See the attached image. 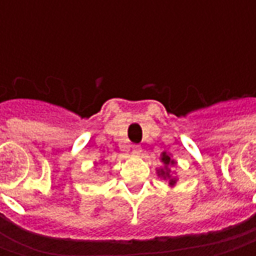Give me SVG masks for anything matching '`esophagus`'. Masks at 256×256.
<instances>
[{
  "mask_svg": "<svg viewBox=\"0 0 256 256\" xmlns=\"http://www.w3.org/2000/svg\"><path fill=\"white\" fill-rule=\"evenodd\" d=\"M141 152H142V148H141L140 145H135V146H132L134 155H141Z\"/></svg>",
  "mask_w": 256,
  "mask_h": 256,
  "instance_id": "obj_1",
  "label": "esophagus"
}]
</instances>
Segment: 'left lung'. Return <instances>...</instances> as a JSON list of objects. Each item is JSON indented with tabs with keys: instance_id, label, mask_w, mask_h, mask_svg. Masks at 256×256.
<instances>
[{
	"instance_id": "obj_1",
	"label": "left lung",
	"mask_w": 256,
	"mask_h": 256,
	"mask_svg": "<svg viewBox=\"0 0 256 256\" xmlns=\"http://www.w3.org/2000/svg\"><path fill=\"white\" fill-rule=\"evenodd\" d=\"M160 161H161V166L156 168V175L160 178H162L165 182H168V185L171 188H174L178 182V176H175L174 171H172L176 166V160L172 156L171 152L164 151V152H161Z\"/></svg>"
}]
</instances>
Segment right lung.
Here are the masks:
<instances>
[{
    "instance_id": "add662e5",
    "label": "right lung",
    "mask_w": 256,
    "mask_h": 256,
    "mask_svg": "<svg viewBox=\"0 0 256 256\" xmlns=\"http://www.w3.org/2000/svg\"><path fill=\"white\" fill-rule=\"evenodd\" d=\"M102 160H104V158H101V161H102ZM104 162H105V161H104Z\"/></svg>"
}]
</instances>
